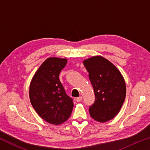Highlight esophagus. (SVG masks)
<instances>
[{
    "label": "esophagus",
    "instance_id": "esophagus-1",
    "mask_svg": "<svg viewBox=\"0 0 150 150\" xmlns=\"http://www.w3.org/2000/svg\"><path fill=\"white\" fill-rule=\"evenodd\" d=\"M76 101H77V102H81V100H82V96H79V97H77V98H76Z\"/></svg>",
    "mask_w": 150,
    "mask_h": 150
}]
</instances>
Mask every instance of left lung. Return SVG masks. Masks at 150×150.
Masks as SVG:
<instances>
[{"mask_svg":"<svg viewBox=\"0 0 150 150\" xmlns=\"http://www.w3.org/2000/svg\"><path fill=\"white\" fill-rule=\"evenodd\" d=\"M83 64L89 73L95 101L89 108L90 116L104 123L112 120L122 108L126 93L124 79L120 71L107 59L96 56Z\"/></svg>","mask_w":150,"mask_h":150,"instance_id":"8db88e82","label":"left lung"}]
</instances>
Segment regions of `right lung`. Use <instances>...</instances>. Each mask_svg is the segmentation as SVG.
<instances>
[{"instance_id":"obj_1","label":"right lung","mask_w":150,"mask_h":150,"mask_svg":"<svg viewBox=\"0 0 150 150\" xmlns=\"http://www.w3.org/2000/svg\"><path fill=\"white\" fill-rule=\"evenodd\" d=\"M67 59L48 58L36 71L29 88L31 104L38 115L48 123L59 125L69 119L73 99L67 95L59 79Z\"/></svg>"}]
</instances>
